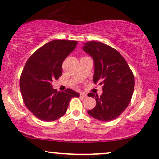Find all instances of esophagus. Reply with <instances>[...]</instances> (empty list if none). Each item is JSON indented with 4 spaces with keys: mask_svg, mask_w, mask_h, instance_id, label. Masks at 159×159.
<instances>
[{
    "mask_svg": "<svg viewBox=\"0 0 159 159\" xmlns=\"http://www.w3.org/2000/svg\"><path fill=\"white\" fill-rule=\"evenodd\" d=\"M87 96H88V95H87L85 93H80V97L81 98H87Z\"/></svg>",
    "mask_w": 159,
    "mask_h": 159,
    "instance_id": "esophagus-1",
    "label": "esophagus"
}]
</instances>
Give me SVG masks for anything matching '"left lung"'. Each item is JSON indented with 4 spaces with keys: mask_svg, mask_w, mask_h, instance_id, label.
I'll list each match as a JSON object with an SVG mask.
<instances>
[{
    "mask_svg": "<svg viewBox=\"0 0 159 159\" xmlns=\"http://www.w3.org/2000/svg\"><path fill=\"white\" fill-rule=\"evenodd\" d=\"M82 50L94 62L93 82L103 85L101 97L89 93L96 101L88 114L102 121H110L123 113L131 101L134 78L123 56L116 50L97 41L84 43Z\"/></svg>",
    "mask_w": 159,
    "mask_h": 159,
    "instance_id": "obj_1",
    "label": "left lung"
}]
</instances>
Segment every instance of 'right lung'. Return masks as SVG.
Wrapping results in <instances>:
<instances>
[{
  "mask_svg": "<svg viewBox=\"0 0 159 159\" xmlns=\"http://www.w3.org/2000/svg\"><path fill=\"white\" fill-rule=\"evenodd\" d=\"M77 44L74 40H52L34 52L24 67L19 82L24 103L40 120L59 119L66 113L70 100L80 97L71 89L61 93L51 84L53 79L62 75L63 61Z\"/></svg>",
  "mask_w": 159,
  "mask_h": 159,
  "instance_id": "right-lung-1",
  "label": "right lung"
}]
</instances>
